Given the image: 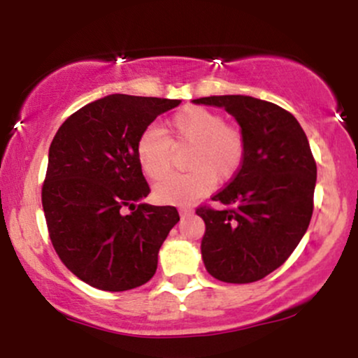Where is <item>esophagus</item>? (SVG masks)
<instances>
[{
    "label": "esophagus",
    "instance_id": "esophagus-1",
    "mask_svg": "<svg viewBox=\"0 0 358 358\" xmlns=\"http://www.w3.org/2000/svg\"><path fill=\"white\" fill-rule=\"evenodd\" d=\"M190 212H192L190 207H180V213H182V215H185V213H190Z\"/></svg>",
    "mask_w": 358,
    "mask_h": 358
}]
</instances>
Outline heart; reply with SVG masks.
Listing matches in <instances>:
<instances>
[{
	"label": "heart",
	"mask_w": 358,
	"mask_h": 358,
	"mask_svg": "<svg viewBox=\"0 0 358 358\" xmlns=\"http://www.w3.org/2000/svg\"><path fill=\"white\" fill-rule=\"evenodd\" d=\"M191 151L185 159L190 172L163 180L155 187L163 203H188L202 199L213 183L227 182L241 170L245 155V136L239 126L224 122L219 113L188 106L168 121L166 136L150 127L138 139L136 158L150 180H162L173 167V148Z\"/></svg>",
	"instance_id": "b5f03b06"
}]
</instances>
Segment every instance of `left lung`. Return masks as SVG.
I'll list each match as a JSON object with an SVG mask.
<instances>
[{
	"instance_id": "1",
	"label": "left lung",
	"mask_w": 358,
	"mask_h": 358,
	"mask_svg": "<svg viewBox=\"0 0 358 358\" xmlns=\"http://www.w3.org/2000/svg\"><path fill=\"white\" fill-rule=\"evenodd\" d=\"M224 108L241 124L245 155L237 175L196 207L205 222L203 264L213 278L245 285L285 264L313 215L316 162L296 117L250 96L193 101Z\"/></svg>"
}]
</instances>
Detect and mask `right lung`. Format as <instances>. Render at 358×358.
Masks as SVG:
<instances>
[{
	"mask_svg": "<svg viewBox=\"0 0 358 358\" xmlns=\"http://www.w3.org/2000/svg\"><path fill=\"white\" fill-rule=\"evenodd\" d=\"M180 102L113 94L71 114L53 138L42 187L48 236L65 268L97 289L150 281L180 220L171 205L141 202L151 190L136 158L146 127Z\"/></svg>",
	"mask_w": 358,
	"mask_h": 358,
	"instance_id": "right-lung-1",
	"label": "right lung"
}]
</instances>
